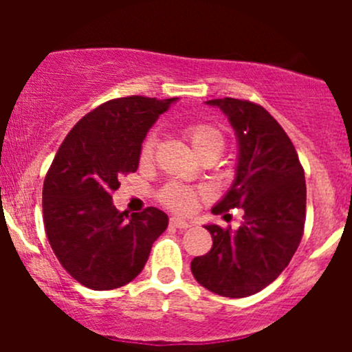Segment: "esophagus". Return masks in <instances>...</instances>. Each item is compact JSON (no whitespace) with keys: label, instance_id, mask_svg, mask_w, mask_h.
<instances>
[{"label":"esophagus","instance_id":"1","mask_svg":"<svg viewBox=\"0 0 352 352\" xmlns=\"http://www.w3.org/2000/svg\"><path fill=\"white\" fill-rule=\"evenodd\" d=\"M170 226H172V228L187 230V228H189V226H190V223L186 221V219L177 218V216H172V218H170Z\"/></svg>","mask_w":352,"mask_h":352}]
</instances>
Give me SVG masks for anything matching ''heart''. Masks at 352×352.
Wrapping results in <instances>:
<instances>
[{
    "mask_svg": "<svg viewBox=\"0 0 352 352\" xmlns=\"http://www.w3.org/2000/svg\"><path fill=\"white\" fill-rule=\"evenodd\" d=\"M184 134L189 140V143L192 144L194 151L199 155L201 160H209V158H218L221 155V151L225 150V136L219 131V127H216L211 122H192L184 129ZM155 148H156V140L153 134H148L143 140L140 148V160L141 163H150L155 156ZM197 196L196 190L189 189V187L182 186V184H168L165 189L160 192V201L163 206L173 209L177 212H187L192 211L197 204Z\"/></svg>",
    "mask_w": 352,
    "mask_h": 352,
    "instance_id": "heart-1",
    "label": "heart"
}]
</instances>
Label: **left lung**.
Masks as SVG:
<instances>
[{"label":"left lung","mask_w":352,"mask_h":352,"mask_svg":"<svg viewBox=\"0 0 352 352\" xmlns=\"http://www.w3.org/2000/svg\"><path fill=\"white\" fill-rule=\"evenodd\" d=\"M208 105L228 117L236 143V175L212 212L242 208L239 230L206 225L212 248L190 262L196 281L228 298H245L271 285L301 242L307 209L305 172L293 143L264 107L239 98Z\"/></svg>","instance_id":"8db88e82"}]
</instances>
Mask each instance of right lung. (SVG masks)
<instances>
[{
    "label": "right lung",
    "mask_w": 352,
    "mask_h": 352,
    "mask_svg": "<svg viewBox=\"0 0 352 352\" xmlns=\"http://www.w3.org/2000/svg\"><path fill=\"white\" fill-rule=\"evenodd\" d=\"M175 100L133 95L105 102L76 122L52 160L42 189L45 233L80 285L105 291L131 283L168 226L156 208L117 211L112 192L120 177L136 172L146 133Z\"/></svg>",
    "instance_id": "add662e5"
}]
</instances>
